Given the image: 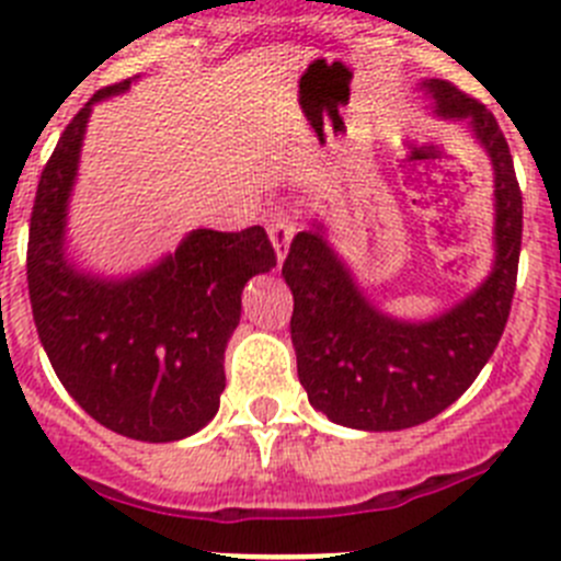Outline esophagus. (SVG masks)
<instances>
[{"label":"esophagus","instance_id":"esophagus-1","mask_svg":"<svg viewBox=\"0 0 561 561\" xmlns=\"http://www.w3.org/2000/svg\"><path fill=\"white\" fill-rule=\"evenodd\" d=\"M293 232H296V227H293L290 216H285V213H274V216H271L268 238H271V243H274L279 265H282V260H285L287 245H290V240H293Z\"/></svg>","mask_w":561,"mask_h":561}]
</instances>
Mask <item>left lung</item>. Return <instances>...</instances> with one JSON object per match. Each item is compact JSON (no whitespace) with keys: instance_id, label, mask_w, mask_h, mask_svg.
<instances>
[{"instance_id":"left-lung-1","label":"left lung","mask_w":561,"mask_h":561,"mask_svg":"<svg viewBox=\"0 0 561 561\" xmlns=\"http://www.w3.org/2000/svg\"><path fill=\"white\" fill-rule=\"evenodd\" d=\"M437 113L468 122L495 165L493 274L462 305L428 323H401L365 301L318 229L293 238L282 276L293 290L298 379L329 421L399 432L432 421L493 357L512 310L523 238V196L495 115L448 80L423 82Z\"/></svg>"}]
</instances>
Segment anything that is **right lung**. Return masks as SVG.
<instances>
[{
    "label": "right lung",
    "instance_id": "obj_1",
    "mask_svg": "<svg viewBox=\"0 0 561 561\" xmlns=\"http://www.w3.org/2000/svg\"><path fill=\"white\" fill-rule=\"evenodd\" d=\"M127 88L124 80L93 93L44 165L30 218V305L57 379L93 421L124 437L171 443L218 412L240 293L274 268L276 251L263 227L196 229L135 279L102 282L66 263V202L91 104Z\"/></svg>",
    "mask_w": 561,
    "mask_h": 561
}]
</instances>
